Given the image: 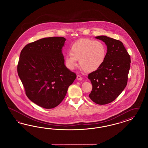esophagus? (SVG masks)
Segmentation results:
<instances>
[{
	"instance_id": "esophagus-1",
	"label": "esophagus",
	"mask_w": 148,
	"mask_h": 148,
	"mask_svg": "<svg viewBox=\"0 0 148 148\" xmlns=\"http://www.w3.org/2000/svg\"><path fill=\"white\" fill-rule=\"evenodd\" d=\"M77 79L78 80H82V77L80 75H77Z\"/></svg>"
}]
</instances>
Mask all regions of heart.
Masks as SVG:
<instances>
[{"label": "heart", "instance_id": "1", "mask_svg": "<svg viewBox=\"0 0 148 148\" xmlns=\"http://www.w3.org/2000/svg\"><path fill=\"white\" fill-rule=\"evenodd\" d=\"M106 54V47L100 41L82 39L72 46L71 54H67L65 60L68 67L74 69L79 60L81 68L86 72L96 71L103 64Z\"/></svg>", "mask_w": 148, "mask_h": 148}]
</instances>
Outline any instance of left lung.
Listing matches in <instances>:
<instances>
[{
	"label": "left lung",
	"instance_id": "obj_1",
	"mask_svg": "<svg viewBox=\"0 0 148 148\" xmlns=\"http://www.w3.org/2000/svg\"><path fill=\"white\" fill-rule=\"evenodd\" d=\"M95 38L103 41L108 51L100 67L88 74L93 87L89 97L95 103L105 105L114 101L125 88L131 60L121 41L106 36Z\"/></svg>",
	"mask_w": 148,
	"mask_h": 148
}]
</instances>
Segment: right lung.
<instances>
[{"instance_id":"add662e5","label":"right lung","mask_w":148,"mask_h":148,"mask_svg":"<svg viewBox=\"0 0 148 148\" xmlns=\"http://www.w3.org/2000/svg\"><path fill=\"white\" fill-rule=\"evenodd\" d=\"M66 38L51 37L26 45L17 66L27 98L42 108H53L64 98L76 74L64 64L62 53Z\"/></svg>"}]
</instances>
